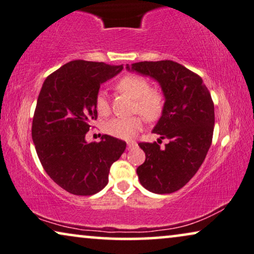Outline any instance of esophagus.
<instances>
[{
	"instance_id": "obj_1",
	"label": "esophagus",
	"mask_w": 254,
	"mask_h": 254,
	"mask_svg": "<svg viewBox=\"0 0 254 254\" xmlns=\"http://www.w3.org/2000/svg\"><path fill=\"white\" fill-rule=\"evenodd\" d=\"M127 150H131V148H133L134 146H136L137 143H136V141H133V140H132V141H127Z\"/></svg>"
}]
</instances>
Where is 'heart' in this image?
Wrapping results in <instances>:
<instances>
[{"label": "heart", "mask_w": 254, "mask_h": 254, "mask_svg": "<svg viewBox=\"0 0 254 254\" xmlns=\"http://www.w3.org/2000/svg\"><path fill=\"white\" fill-rule=\"evenodd\" d=\"M116 89L133 100V113H139L145 120L154 122L161 117L165 109V94L161 89L150 87L146 77L138 74H127L116 83ZM95 109L101 116L110 114V103L104 92L95 97ZM139 115L127 118H114L104 124V132L120 139H132L143 127V118Z\"/></svg>", "instance_id": "obj_1"}]
</instances>
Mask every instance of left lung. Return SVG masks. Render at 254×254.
<instances>
[{
    "label": "left lung",
    "instance_id": "8db88e82",
    "mask_svg": "<svg viewBox=\"0 0 254 254\" xmlns=\"http://www.w3.org/2000/svg\"><path fill=\"white\" fill-rule=\"evenodd\" d=\"M131 70L157 80L166 99L152 132L169 143L164 149L157 141L138 144L146 157L137 168L138 178L147 190L171 194L184 187L204 161L214 134V102L201 76L172 60L136 63Z\"/></svg>",
    "mask_w": 254,
    "mask_h": 254
}]
</instances>
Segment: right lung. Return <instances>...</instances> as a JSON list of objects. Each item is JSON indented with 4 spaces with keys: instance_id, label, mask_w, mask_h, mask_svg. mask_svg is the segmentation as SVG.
<instances>
[{
    "instance_id": "add662e5",
    "label": "right lung",
    "mask_w": 254,
    "mask_h": 254,
    "mask_svg": "<svg viewBox=\"0 0 254 254\" xmlns=\"http://www.w3.org/2000/svg\"><path fill=\"white\" fill-rule=\"evenodd\" d=\"M123 69L104 63L74 60L50 74L40 89L32 120V140L47 175L73 195H94L108 184L110 166L127 143L104 134L87 143L97 118L101 84Z\"/></svg>"
}]
</instances>
